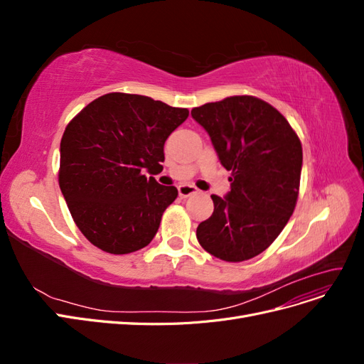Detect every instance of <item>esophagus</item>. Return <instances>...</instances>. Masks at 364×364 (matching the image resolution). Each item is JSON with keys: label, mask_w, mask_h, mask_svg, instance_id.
<instances>
[{"label": "esophagus", "mask_w": 364, "mask_h": 364, "mask_svg": "<svg viewBox=\"0 0 364 364\" xmlns=\"http://www.w3.org/2000/svg\"><path fill=\"white\" fill-rule=\"evenodd\" d=\"M178 191H179V196L181 197H188V196H191V194H196L197 190L194 185H190V183H182V185H179V188H178Z\"/></svg>", "instance_id": "1"}]
</instances>
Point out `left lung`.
<instances>
[{
    "instance_id": "obj_1",
    "label": "left lung",
    "mask_w": 364,
    "mask_h": 364,
    "mask_svg": "<svg viewBox=\"0 0 364 364\" xmlns=\"http://www.w3.org/2000/svg\"><path fill=\"white\" fill-rule=\"evenodd\" d=\"M220 164L232 176L225 197L213 194L214 213L197 226L211 255L240 262L266 250L291 217L299 194L301 141L277 109L252 95L194 107Z\"/></svg>"
}]
</instances>
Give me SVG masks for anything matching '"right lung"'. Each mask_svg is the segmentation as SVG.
Masks as SVG:
<instances>
[{
  "label": "right lung",
  "mask_w": 364,
  "mask_h": 364,
  "mask_svg": "<svg viewBox=\"0 0 364 364\" xmlns=\"http://www.w3.org/2000/svg\"><path fill=\"white\" fill-rule=\"evenodd\" d=\"M188 109L111 92L73 118L60 141V191L80 232L114 255L146 247L178 197L146 178L162 171L164 144Z\"/></svg>",
  "instance_id": "right-lung-1"
}]
</instances>
